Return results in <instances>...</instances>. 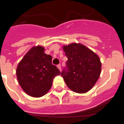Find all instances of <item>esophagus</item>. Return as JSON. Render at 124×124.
<instances>
[{"label":"esophagus","mask_w":124,"mask_h":124,"mask_svg":"<svg viewBox=\"0 0 124 124\" xmlns=\"http://www.w3.org/2000/svg\"><path fill=\"white\" fill-rule=\"evenodd\" d=\"M57 67H58V69H59V70L61 71V64H59V65H57Z\"/></svg>","instance_id":"obj_1"}]
</instances>
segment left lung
<instances>
[{"instance_id": "8db88e82", "label": "left lung", "mask_w": 124, "mask_h": 124, "mask_svg": "<svg viewBox=\"0 0 124 124\" xmlns=\"http://www.w3.org/2000/svg\"><path fill=\"white\" fill-rule=\"evenodd\" d=\"M68 60L61 72L70 90L78 93L87 92L99 78L101 62L99 56L80 44L72 43L63 47Z\"/></svg>"}]
</instances>
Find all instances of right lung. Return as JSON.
I'll return each mask as SVG.
<instances>
[{
  "label": "right lung",
  "instance_id": "add662e5",
  "mask_svg": "<svg viewBox=\"0 0 124 124\" xmlns=\"http://www.w3.org/2000/svg\"><path fill=\"white\" fill-rule=\"evenodd\" d=\"M52 59L50 55L44 53V47L38 46L31 48L19 62L17 80L27 94L40 97L50 90L54 77L61 74Z\"/></svg>",
  "mask_w": 124,
  "mask_h": 124
}]
</instances>
